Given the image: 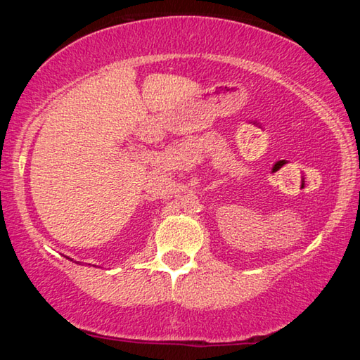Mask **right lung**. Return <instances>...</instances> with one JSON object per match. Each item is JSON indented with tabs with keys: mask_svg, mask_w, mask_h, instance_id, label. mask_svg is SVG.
I'll return each instance as SVG.
<instances>
[{
	"mask_svg": "<svg viewBox=\"0 0 360 360\" xmlns=\"http://www.w3.org/2000/svg\"><path fill=\"white\" fill-rule=\"evenodd\" d=\"M68 259H70V257H68ZM71 260H72V259H71Z\"/></svg>",
	"mask_w": 360,
	"mask_h": 360,
	"instance_id": "right-lung-1",
	"label": "right lung"
}]
</instances>
